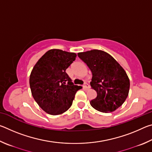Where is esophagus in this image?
I'll use <instances>...</instances> for the list:
<instances>
[{
  "instance_id": "obj_1",
  "label": "esophagus",
  "mask_w": 152,
  "mask_h": 152,
  "mask_svg": "<svg viewBox=\"0 0 152 152\" xmlns=\"http://www.w3.org/2000/svg\"><path fill=\"white\" fill-rule=\"evenodd\" d=\"M83 88H84V89H88L89 88H90V85L89 84H88V83H84V85H83Z\"/></svg>"
}]
</instances>
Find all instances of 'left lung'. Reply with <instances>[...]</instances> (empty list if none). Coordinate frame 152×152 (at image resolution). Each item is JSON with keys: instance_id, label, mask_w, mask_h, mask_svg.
Listing matches in <instances>:
<instances>
[{"instance_id": "1", "label": "left lung", "mask_w": 152, "mask_h": 152, "mask_svg": "<svg viewBox=\"0 0 152 152\" xmlns=\"http://www.w3.org/2000/svg\"><path fill=\"white\" fill-rule=\"evenodd\" d=\"M91 70L92 88L97 96L91 106L103 113L113 112L121 106L129 91V79L120 64L105 51L93 50L78 53Z\"/></svg>"}]
</instances>
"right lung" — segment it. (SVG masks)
<instances>
[{
	"label": "right lung",
	"instance_id": "1",
	"mask_svg": "<svg viewBox=\"0 0 152 152\" xmlns=\"http://www.w3.org/2000/svg\"><path fill=\"white\" fill-rule=\"evenodd\" d=\"M75 53L53 49L48 51L33 67L29 78L31 94L36 102L48 114L60 115L72 104L76 92L66 69L76 60Z\"/></svg>",
	"mask_w": 152,
	"mask_h": 152
}]
</instances>
